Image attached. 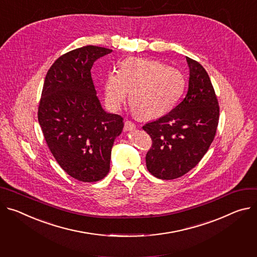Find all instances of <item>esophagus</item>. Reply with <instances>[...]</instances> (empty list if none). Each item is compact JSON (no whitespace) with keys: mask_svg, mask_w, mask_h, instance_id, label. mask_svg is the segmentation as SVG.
I'll return each instance as SVG.
<instances>
[{"mask_svg":"<svg viewBox=\"0 0 257 257\" xmlns=\"http://www.w3.org/2000/svg\"><path fill=\"white\" fill-rule=\"evenodd\" d=\"M135 129V124L132 123L131 121H126L125 122V130L126 131H132Z\"/></svg>","mask_w":257,"mask_h":257,"instance_id":"esophagus-1","label":"esophagus"}]
</instances>
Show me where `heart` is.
<instances>
[{"instance_id":"b5f03b06","label":"heart","mask_w":257,"mask_h":257,"mask_svg":"<svg viewBox=\"0 0 257 257\" xmlns=\"http://www.w3.org/2000/svg\"><path fill=\"white\" fill-rule=\"evenodd\" d=\"M185 87V78L176 67L158 60L129 57L120 71L105 78L104 99L111 110H119L129 94V102L142 119H156L170 111Z\"/></svg>"}]
</instances>
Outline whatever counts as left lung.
Here are the masks:
<instances>
[{"instance_id":"obj_1","label":"left lung","mask_w":257,"mask_h":257,"mask_svg":"<svg viewBox=\"0 0 257 257\" xmlns=\"http://www.w3.org/2000/svg\"><path fill=\"white\" fill-rule=\"evenodd\" d=\"M189 89L182 101L160 119L146 124L152 148L147 168L160 179L178 178L192 170L212 144L219 120L215 91L205 68L186 57Z\"/></svg>"}]
</instances>
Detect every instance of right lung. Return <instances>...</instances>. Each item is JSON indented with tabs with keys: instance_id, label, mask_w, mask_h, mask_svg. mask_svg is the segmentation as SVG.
I'll use <instances>...</instances> for the list:
<instances>
[{
	"instance_id": "add662e5",
	"label": "right lung",
	"mask_w": 257,
	"mask_h": 257,
	"mask_svg": "<svg viewBox=\"0 0 257 257\" xmlns=\"http://www.w3.org/2000/svg\"><path fill=\"white\" fill-rule=\"evenodd\" d=\"M110 49L85 46L60 56L46 75L38 109L45 141L73 178L94 182L109 171L111 148L123 118L106 112L96 95L91 68Z\"/></svg>"
}]
</instances>
